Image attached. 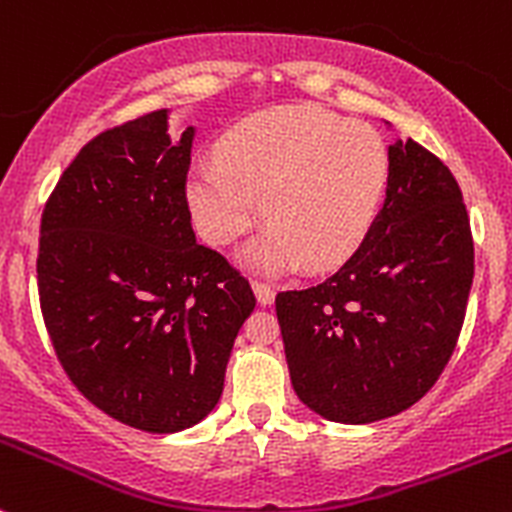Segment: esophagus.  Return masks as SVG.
I'll return each instance as SVG.
<instances>
[{
  "instance_id": "1",
  "label": "esophagus",
  "mask_w": 512,
  "mask_h": 512,
  "mask_svg": "<svg viewBox=\"0 0 512 512\" xmlns=\"http://www.w3.org/2000/svg\"><path fill=\"white\" fill-rule=\"evenodd\" d=\"M252 290H255L257 302H260V305H270V302L275 300V287L267 285V282L255 280V282H252Z\"/></svg>"
}]
</instances>
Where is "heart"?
Listing matches in <instances>:
<instances>
[{
    "instance_id": "obj_1",
    "label": "heart",
    "mask_w": 512,
    "mask_h": 512,
    "mask_svg": "<svg viewBox=\"0 0 512 512\" xmlns=\"http://www.w3.org/2000/svg\"><path fill=\"white\" fill-rule=\"evenodd\" d=\"M388 147L365 122L317 104L245 119L222 137L217 162L187 177V205L202 240L227 247L257 220L272 222L242 252L265 272L335 270L370 232L388 187Z\"/></svg>"
}]
</instances>
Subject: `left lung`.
Returning a JSON list of instances; mask_svg holds the SVG:
<instances>
[{"label": "left lung", "instance_id": "1", "mask_svg": "<svg viewBox=\"0 0 512 512\" xmlns=\"http://www.w3.org/2000/svg\"><path fill=\"white\" fill-rule=\"evenodd\" d=\"M388 190L355 255L327 280L277 292L297 398L365 425L418 403L448 365L475 272L453 172L415 140L388 150Z\"/></svg>", "mask_w": 512, "mask_h": 512}]
</instances>
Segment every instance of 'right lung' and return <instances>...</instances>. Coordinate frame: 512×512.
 Returning <instances> with one entry per match:
<instances>
[{"mask_svg":"<svg viewBox=\"0 0 512 512\" xmlns=\"http://www.w3.org/2000/svg\"><path fill=\"white\" fill-rule=\"evenodd\" d=\"M195 127L167 135V109L102 132L62 172L42 212L44 325L74 388L145 433L212 413L252 287L200 245L187 205Z\"/></svg>","mask_w":512,"mask_h":512,"instance_id":"1","label":"right lung"}]
</instances>
